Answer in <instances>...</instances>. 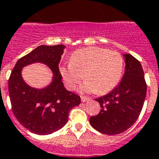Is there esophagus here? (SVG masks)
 <instances>
[{
	"mask_svg": "<svg viewBox=\"0 0 159 159\" xmlns=\"http://www.w3.org/2000/svg\"><path fill=\"white\" fill-rule=\"evenodd\" d=\"M81 102H88V101L90 100L89 98H85V97H81Z\"/></svg>",
	"mask_w": 159,
	"mask_h": 159,
	"instance_id": "esophagus-1",
	"label": "esophagus"
}]
</instances>
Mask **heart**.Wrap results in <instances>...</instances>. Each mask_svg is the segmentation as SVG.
Wrapping results in <instances>:
<instances>
[{
    "label": "heart",
    "mask_w": 159,
    "mask_h": 159,
    "mask_svg": "<svg viewBox=\"0 0 159 159\" xmlns=\"http://www.w3.org/2000/svg\"><path fill=\"white\" fill-rule=\"evenodd\" d=\"M66 85L74 89L84 78L81 89L86 93H105L115 87L123 70V60L115 51L89 47L75 51L71 61L61 67Z\"/></svg>",
    "instance_id": "b5f03b06"
}]
</instances>
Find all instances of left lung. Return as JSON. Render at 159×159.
I'll return each mask as SVG.
<instances>
[{"instance_id": "left-lung-1", "label": "left lung", "mask_w": 159, "mask_h": 159, "mask_svg": "<svg viewBox=\"0 0 159 159\" xmlns=\"http://www.w3.org/2000/svg\"><path fill=\"white\" fill-rule=\"evenodd\" d=\"M125 73L111 92L95 100L100 103L99 114L89 118L92 127L108 135L121 134L137 121L146 95L144 72L131 54H123Z\"/></svg>"}]
</instances>
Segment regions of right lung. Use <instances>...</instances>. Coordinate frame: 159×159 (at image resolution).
Segmentation results:
<instances>
[{"label": "right lung", "mask_w": 159, "mask_h": 159, "mask_svg": "<svg viewBox=\"0 0 159 159\" xmlns=\"http://www.w3.org/2000/svg\"><path fill=\"white\" fill-rule=\"evenodd\" d=\"M66 46L40 45L16 61L9 79L12 110L17 121L34 134L47 135L67 123L70 110L81 103V98L65 88L58 65ZM34 63L47 65L53 73L45 88L29 86L21 75L22 68Z\"/></svg>", "instance_id": "obj_1"}]
</instances>
